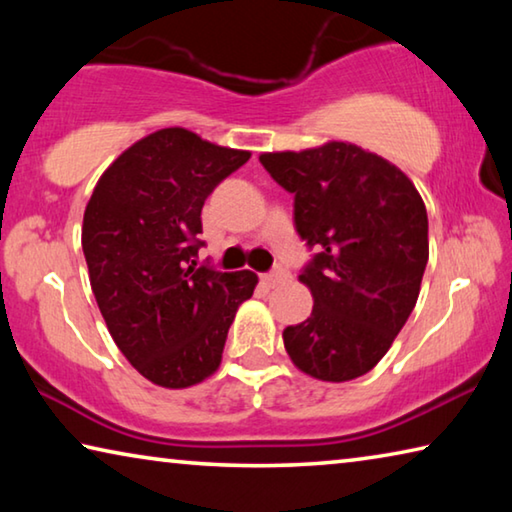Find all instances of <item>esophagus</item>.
<instances>
[{
	"label": "esophagus",
	"instance_id": "1",
	"mask_svg": "<svg viewBox=\"0 0 512 512\" xmlns=\"http://www.w3.org/2000/svg\"><path fill=\"white\" fill-rule=\"evenodd\" d=\"M287 280H289V273H287V271H282V268H277V271H271V273L262 275V282L266 284L268 289L280 287V284H284Z\"/></svg>",
	"mask_w": 512,
	"mask_h": 512
}]
</instances>
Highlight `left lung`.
<instances>
[{"label": "left lung", "instance_id": "8db88e82", "mask_svg": "<svg viewBox=\"0 0 512 512\" xmlns=\"http://www.w3.org/2000/svg\"><path fill=\"white\" fill-rule=\"evenodd\" d=\"M293 194L298 235L320 253L298 280L311 316L282 332L293 366L341 384L377 366L420 296L429 259L422 196L402 169L352 142L262 153Z\"/></svg>", "mask_w": 512, "mask_h": 512}]
</instances>
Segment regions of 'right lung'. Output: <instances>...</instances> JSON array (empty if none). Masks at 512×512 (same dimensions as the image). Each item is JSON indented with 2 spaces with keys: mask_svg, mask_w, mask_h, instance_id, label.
Listing matches in <instances>:
<instances>
[{
  "mask_svg": "<svg viewBox=\"0 0 512 512\" xmlns=\"http://www.w3.org/2000/svg\"><path fill=\"white\" fill-rule=\"evenodd\" d=\"M248 158L187 128H160L101 173L85 205L92 293L112 341L155 386L178 391L212 377L257 287L253 271L196 264L205 198Z\"/></svg>",
  "mask_w": 512,
  "mask_h": 512,
  "instance_id": "1",
  "label": "right lung"
}]
</instances>
